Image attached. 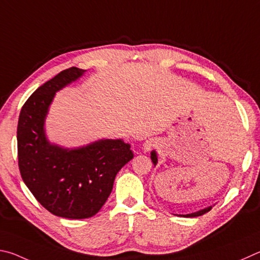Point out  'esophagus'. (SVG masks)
<instances>
[{"instance_id":"obj_1","label":"esophagus","mask_w":260,"mask_h":260,"mask_svg":"<svg viewBox=\"0 0 260 260\" xmlns=\"http://www.w3.org/2000/svg\"><path fill=\"white\" fill-rule=\"evenodd\" d=\"M154 146H155V143H154L153 140H147V142L144 144V149H145V151H146V152H147V151H151V149H152Z\"/></svg>"}]
</instances>
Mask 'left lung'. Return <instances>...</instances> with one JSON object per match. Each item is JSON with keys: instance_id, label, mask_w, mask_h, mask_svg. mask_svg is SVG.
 <instances>
[{"instance_id": "8db88e82", "label": "left lung", "mask_w": 260, "mask_h": 260, "mask_svg": "<svg viewBox=\"0 0 260 260\" xmlns=\"http://www.w3.org/2000/svg\"><path fill=\"white\" fill-rule=\"evenodd\" d=\"M151 158H152V161H153L154 165H156V162H157V156H156V153H155V151H153V152H152V154H151ZM210 210H211V207H209V208L203 209V210H200V211H197V212L189 213V215H181V216H184V217H199V216H202L203 213H206V212L210 211Z\"/></svg>"}]
</instances>
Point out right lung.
<instances>
[{
  "label": "right lung",
  "instance_id": "right-lung-1",
  "mask_svg": "<svg viewBox=\"0 0 260 260\" xmlns=\"http://www.w3.org/2000/svg\"><path fill=\"white\" fill-rule=\"evenodd\" d=\"M85 71L71 67L36 89L22 106L17 127L21 178L52 215L84 219L94 216L113 189L115 176L134 154L121 139H104L77 149L51 145L44 118L54 93Z\"/></svg>",
  "mask_w": 260,
  "mask_h": 260
}]
</instances>
